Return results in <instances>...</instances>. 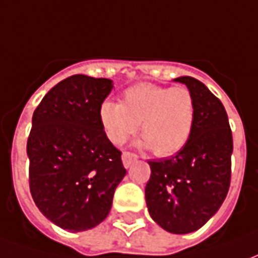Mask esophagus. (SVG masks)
Wrapping results in <instances>:
<instances>
[{"label":"esophagus","mask_w":258,"mask_h":258,"mask_svg":"<svg viewBox=\"0 0 258 258\" xmlns=\"http://www.w3.org/2000/svg\"><path fill=\"white\" fill-rule=\"evenodd\" d=\"M121 160H123L124 167L128 168L133 163H135L138 160V156L135 155V153H131V152H123V155H121Z\"/></svg>","instance_id":"esophagus-1"}]
</instances>
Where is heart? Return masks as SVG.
<instances>
[{
    "label": "heart",
    "mask_w": 258,
    "mask_h": 258,
    "mask_svg": "<svg viewBox=\"0 0 258 258\" xmlns=\"http://www.w3.org/2000/svg\"><path fill=\"white\" fill-rule=\"evenodd\" d=\"M99 121L114 145L125 142L141 124L142 145L157 156H170L189 140L195 121L194 95L185 85H133L124 91L121 103H102Z\"/></svg>",
    "instance_id": "b5f03b06"
}]
</instances>
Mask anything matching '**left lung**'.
<instances>
[{
  "mask_svg": "<svg viewBox=\"0 0 258 258\" xmlns=\"http://www.w3.org/2000/svg\"><path fill=\"white\" fill-rule=\"evenodd\" d=\"M175 81L194 95V128L175 156L148 162L145 198L149 214L163 229L189 233L203 227L227 198L232 133L225 107L203 83L189 76Z\"/></svg>",
  "mask_w": 258,
  "mask_h": 258,
  "instance_id": "left-lung-1",
  "label": "left lung"
}]
</instances>
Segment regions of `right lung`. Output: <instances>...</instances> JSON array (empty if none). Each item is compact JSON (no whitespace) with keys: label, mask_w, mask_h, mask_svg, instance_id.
Masks as SVG:
<instances>
[{"label":"right lung","mask_w":258,"mask_h":258,"mask_svg":"<svg viewBox=\"0 0 258 258\" xmlns=\"http://www.w3.org/2000/svg\"><path fill=\"white\" fill-rule=\"evenodd\" d=\"M112 80L74 74L62 80L33 113L27 140L33 200L58 227L80 232L101 224L125 175L121 152L99 121Z\"/></svg>","instance_id":"add662e5"}]
</instances>
